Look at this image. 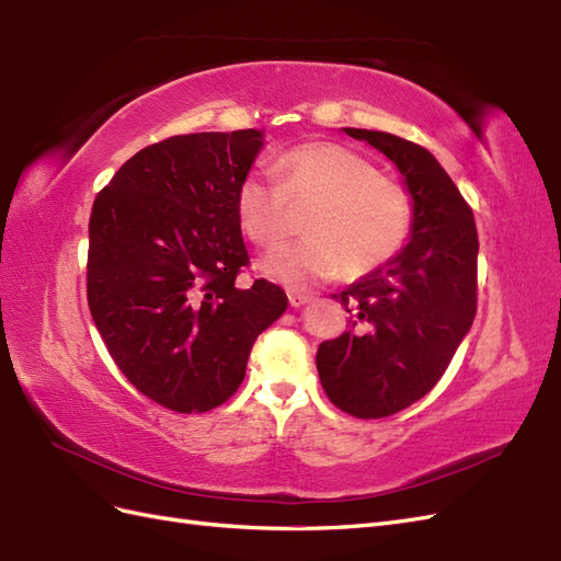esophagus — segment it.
<instances>
[{"instance_id":"34e87169","label":"esophagus","mask_w":561,"mask_h":561,"mask_svg":"<svg viewBox=\"0 0 561 561\" xmlns=\"http://www.w3.org/2000/svg\"><path fill=\"white\" fill-rule=\"evenodd\" d=\"M287 301H290L293 309H299V307H307V304L313 301L311 295H301V293H290L287 295Z\"/></svg>"}]
</instances>
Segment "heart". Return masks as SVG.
<instances>
[{
	"label": "heart",
	"instance_id": "1",
	"mask_svg": "<svg viewBox=\"0 0 561 561\" xmlns=\"http://www.w3.org/2000/svg\"><path fill=\"white\" fill-rule=\"evenodd\" d=\"M274 171L278 180L250 173L236 190L241 229L257 245L283 241L293 208H309L301 222L307 239L260 260L271 280L307 287L339 274L360 278L393 257L410 233V196L346 147L304 145L283 154Z\"/></svg>",
	"mask_w": 561,
	"mask_h": 561
}]
</instances>
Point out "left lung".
<instances>
[{
	"mask_svg": "<svg viewBox=\"0 0 561 561\" xmlns=\"http://www.w3.org/2000/svg\"><path fill=\"white\" fill-rule=\"evenodd\" d=\"M344 133L381 151L412 198L410 241L334 295L351 328L316 355L339 410L381 419L426 396L461 346L478 309L480 243L472 210L428 149L381 130Z\"/></svg>",
	"mask_w": 561,
	"mask_h": 561,
	"instance_id": "obj_1",
	"label": "left lung"
}]
</instances>
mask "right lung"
Listing matches in <instances>:
<instances>
[{
  "instance_id": "add662e5",
  "label": "right lung",
  "mask_w": 561,
  "mask_h": 561,
  "mask_svg": "<svg viewBox=\"0 0 561 561\" xmlns=\"http://www.w3.org/2000/svg\"><path fill=\"white\" fill-rule=\"evenodd\" d=\"M262 147L257 128L175 135L130 157L93 203L95 328L126 379L180 414L227 402L254 339L287 309L264 278L236 287L248 264L236 190Z\"/></svg>"
}]
</instances>
